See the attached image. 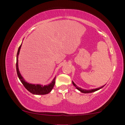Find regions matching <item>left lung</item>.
<instances>
[{
    "label": "left lung",
    "mask_w": 125,
    "mask_h": 125,
    "mask_svg": "<svg viewBox=\"0 0 125 125\" xmlns=\"http://www.w3.org/2000/svg\"><path fill=\"white\" fill-rule=\"evenodd\" d=\"M72 83H73V85L75 86V87L77 89L79 90V91H80V92H82V93H93V92H96V91H97V90H99V89H101V88H103L104 86H105V85H103V86H101V87H100V88H96V89H91V90H86V89H82L81 88H80V87H78V86L76 85V84L74 83V82L72 81Z\"/></svg>",
    "instance_id": "8db88e82"
}]
</instances>
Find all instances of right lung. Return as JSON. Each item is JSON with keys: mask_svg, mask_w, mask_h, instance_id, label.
Here are the masks:
<instances>
[{"mask_svg": "<svg viewBox=\"0 0 125 125\" xmlns=\"http://www.w3.org/2000/svg\"><path fill=\"white\" fill-rule=\"evenodd\" d=\"M22 43L21 44L20 47H19V49L18 51V53H17L16 56V71L17 74H18V76L22 84L24 85L25 88L29 91V92L32 93L33 94L35 95H45L48 94V93L51 92V91L53 88L55 84V79H56V77L54 78V79L52 80L51 83H50L48 85H41V84H31L29 83H27V82L25 81L24 80V78L21 75L19 69V66H18V57L20 51L21 49V47Z\"/></svg>", "mask_w": 125, "mask_h": 125, "instance_id": "obj_1", "label": "right lung"}]
</instances>
